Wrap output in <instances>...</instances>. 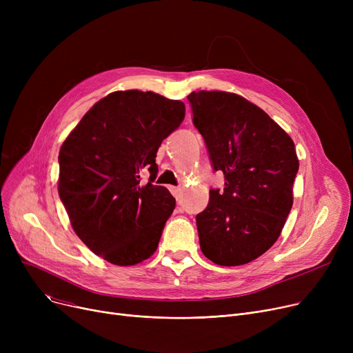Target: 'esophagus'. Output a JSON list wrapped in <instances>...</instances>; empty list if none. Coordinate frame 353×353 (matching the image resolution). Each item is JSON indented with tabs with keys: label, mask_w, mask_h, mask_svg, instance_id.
Here are the masks:
<instances>
[{
	"label": "esophagus",
	"mask_w": 353,
	"mask_h": 353,
	"mask_svg": "<svg viewBox=\"0 0 353 353\" xmlns=\"http://www.w3.org/2000/svg\"><path fill=\"white\" fill-rule=\"evenodd\" d=\"M170 190H172L173 196H174L177 200L181 197V193H183V189H181V188H170Z\"/></svg>",
	"instance_id": "esophagus-1"
}]
</instances>
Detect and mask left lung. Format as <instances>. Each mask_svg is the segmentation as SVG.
Returning <instances> with one entry per match:
<instances>
[{"mask_svg": "<svg viewBox=\"0 0 353 353\" xmlns=\"http://www.w3.org/2000/svg\"><path fill=\"white\" fill-rule=\"evenodd\" d=\"M188 99L213 170L225 174V189H212L196 216L200 249L216 265H246L273 246L290 213L299 170L294 143L242 96L201 90Z\"/></svg>", "mask_w": 353, "mask_h": 353, "instance_id": "left-lung-1", "label": "left lung"}]
</instances>
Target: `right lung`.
Listing matches in <instances>:
<instances>
[{
    "mask_svg": "<svg viewBox=\"0 0 353 353\" xmlns=\"http://www.w3.org/2000/svg\"><path fill=\"white\" fill-rule=\"evenodd\" d=\"M184 103L152 91H114L92 105L63 143L59 194L83 243L104 261L150 257L176 200L153 181L156 154L184 119ZM144 171L151 173L147 185Z\"/></svg>",
    "mask_w": 353,
    "mask_h": 353,
    "instance_id": "obj_1",
    "label": "right lung"
}]
</instances>
